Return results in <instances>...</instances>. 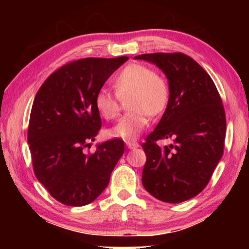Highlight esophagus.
Returning <instances> with one entry per match:
<instances>
[{"label":"esophagus","instance_id":"obj_1","mask_svg":"<svg viewBox=\"0 0 249 249\" xmlns=\"http://www.w3.org/2000/svg\"><path fill=\"white\" fill-rule=\"evenodd\" d=\"M125 145H127V147L130 149H135L139 147V144L137 142H125Z\"/></svg>","mask_w":249,"mask_h":249}]
</instances>
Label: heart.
<instances>
[{"mask_svg": "<svg viewBox=\"0 0 249 249\" xmlns=\"http://www.w3.org/2000/svg\"><path fill=\"white\" fill-rule=\"evenodd\" d=\"M115 94L101 88L95 95V107L105 120H113L119 114V98L127 95V107L118 124L111 129L113 137L134 141L147 127L149 118L164 111L169 102V84L162 74L142 63H129L113 79Z\"/></svg>", "mask_w": 249, "mask_h": 249, "instance_id": "obj_1", "label": "heart"}]
</instances>
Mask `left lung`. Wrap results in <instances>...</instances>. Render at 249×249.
<instances>
[{
    "label": "left lung",
    "mask_w": 249,
    "mask_h": 249,
    "mask_svg": "<svg viewBox=\"0 0 249 249\" xmlns=\"http://www.w3.org/2000/svg\"><path fill=\"white\" fill-rule=\"evenodd\" d=\"M135 59L159 67L170 89L164 114L142 144V186L162 202H185L205 188L223 155L222 100L209 73L186 54L152 53ZM168 138L173 144L158 146L159 140Z\"/></svg>",
    "instance_id": "1"
}]
</instances>
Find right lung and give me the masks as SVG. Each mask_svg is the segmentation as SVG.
Instances as JSON below:
<instances>
[{
  "label": "right lung",
  "mask_w": 249,
  "mask_h": 249,
  "mask_svg": "<svg viewBox=\"0 0 249 249\" xmlns=\"http://www.w3.org/2000/svg\"><path fill=\"white\" fill-rule=\"evenodd\" d=\"M128 60L86 57L64 64L37 91L30 112L28 142L33 169L53 198L84 206L107 188L111 172L124 152L122 139L102 142L86 154L100 131L95 95Z\"/></svg>",
  "instance_id": "obj_1"
}]
</instances>
